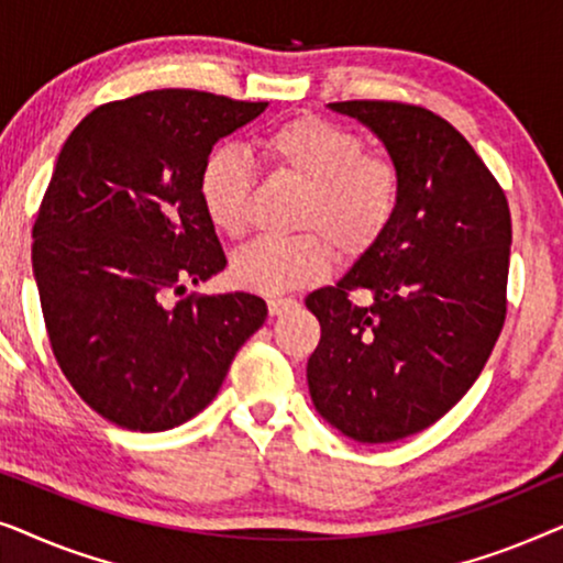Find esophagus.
Listing matches in <instances>:
<instances>
[{"instance_id":"34e87169","label":"esophagus","mask_w":563,"mask_h":563,"mask_svg":"<svg viewBox=\"0 0 563 563\" xmlns=\"http://www.w3.org/2000/svg\"><path fill=\"white\" fill-rule=\"evenodd\" d=\"M268 314H272V318H276V314H284V312H289L291 307H297V299H291V297H268Z\"/></svg>"}]
</instances>
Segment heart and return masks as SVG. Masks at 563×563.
Instances as JSON below:
<instances>
[{
	"label": "heart",
	"mask_w": 563,
	"mask_h": 563,
	"mask_svg": "<svg viewBox=\"0 0 563 563\" xmlns=\"http://www.w3.org/2000/svg\"><path fill=\"white\" fill-rule=\"evenodd\" d=\"M274 174L302 181L295 238H258L230 261V276L261 295L310 287L333 268L335 251L356 261L372 253L395 225L405 197L402 168L364 137L322 114H297L256 141ZM256 187L251 158L238 145L207 153L197 176L202 212L218 233L243 235Z\"/></svg>",
	"instance_id": "obj_1"
}]
</instances>
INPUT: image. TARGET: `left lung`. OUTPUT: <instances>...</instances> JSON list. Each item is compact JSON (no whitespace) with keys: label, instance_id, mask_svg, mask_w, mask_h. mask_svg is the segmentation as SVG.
Listing matches in <instances>:
<instances>
[{"label":"left lung","instance_id":"8db88e82","mask_svg":"<svg viewBox=\"0 0 563 563\" xmlns=\"http://www.w3.org/2000/svg\"><path fill=\"white\" fill-rule=\"evenodd\" d=\"M330 107L382 137L405 197L382 243L305 299L322 330L307 384L341 433L389 443L441 420L487 364L507 314L510 207L466 137L426 107ZM358 290L368 303L352 302Z\"/></svg>","mask_w":563,"mask_h":563}]
</instances>
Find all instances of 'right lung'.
Instances as JSON below:
<instances>
[{
  "label": "right lung",
  "mask_w": 563,
  "mask_h": 563,
  "mask_svg": "<svg viewBox=\"0 0 563 563\" xmlns=\"http://www.w3.org/2000/svg\"><path fill=\"white\" fill-rule=\"evenodd\" d=\"M268 102L156 89L99 104L60 151L33 225V272L60 372L114 426L202 412L266 320L249 291L187 298L228 266L197 197L202 161Z\"/></svg>",
  "instance_id": "right-lung-1"
}]
</instances>
